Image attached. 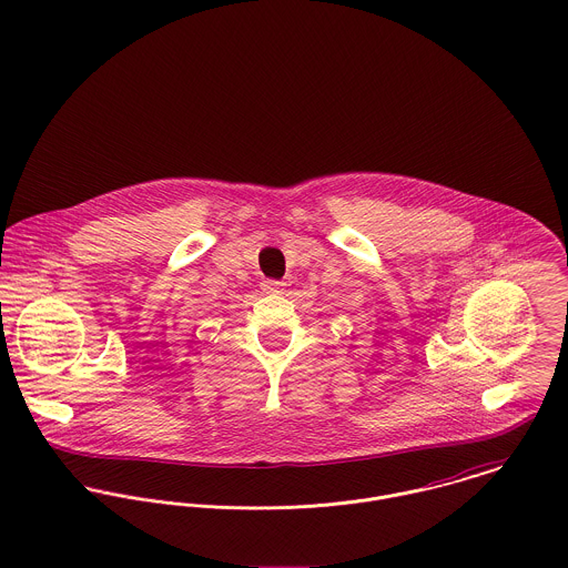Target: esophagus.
<instances>
[{"label": "esophagus", "instance_id": "obj_1", "mask_svg": "<svg viewBox=\"0 0 568 568\" xmlns=\"http://www.w3.org/2000/svg\"><path fill=\"white\" fill-rule=\"evenodd\" d=\"M284 282H277V280H264L262 282V291H266V293H280V291H284Z\"/></svg>", "mask_w": 568, "mask_h": 568}]
</instances>
